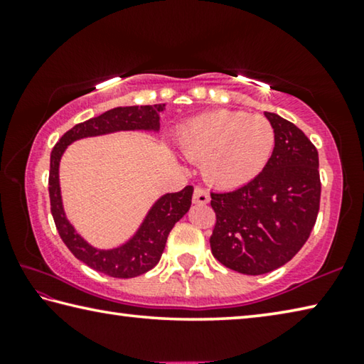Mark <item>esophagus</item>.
<instances>
[{"mask_svg": "<svg viewBox=\"0 0 364 364\" xmlns=\"http://www.w3.org/2000/svg\"><path fill=\"white\" fill-rule=\"evenodd\" d=\"M210 200V196H208L207 191L204 188H196L194 189V196H193V202L194 204H208Z\"/></svg>", "mask_w": 364, "mask_h": 364, "instance_id": "obj_1", "label": "esophagus"}]
</instances>
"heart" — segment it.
<instances>
[{
	"label": "heart",
	"mask_w": 364,
	"mask_h": 364,
	"mask_svg": "<svg viewBox=\"0 0 364 364\" xmlns=\"http://www.w3.org/2000/svg\"><path fill=\"white\" fill-rule=\"evenodd\" d=\"M183 156L204 162L202 171L218 188H239L262 173L274 149V130L263 115L218 109L188 122L176 134Z\"/></svg>",
	"instance_id": "obj_1"
}]
</instances>
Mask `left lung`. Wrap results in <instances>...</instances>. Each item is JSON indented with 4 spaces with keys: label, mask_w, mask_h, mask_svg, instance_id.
I'll use <instances>...</instances> for the list:
<instances>
[{
    "label": "left lung",
    "mask_w": 364,
    "mask_h": 364,
    "mask_svg": "<svg viewBox=\"0 0 364 364\" xmlns=\"http://www.w3.org/2000/svg\"><path fill=\"white\" fill-rule=\"evenodd\" d=\"M264 117L274 130V149L262 173L241 188L210 194L217 213L213 257L252 276L282 267L304 247L321 196L316 147L278 114Z\"/></svg>",
    "instance_id": "8db88e82"
}]
</instances>
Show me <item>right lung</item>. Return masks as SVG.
<instances>
[{"label":"right lung","mask_w":364,"mask_h":364,"mask_svg":"<svg viewBox=\"0 0 364 364\" xmlns=\"http://www.w3.org/2000/svg\"><path fill=\"white\" fill-rule=\"evenodd\" d=\"M164 110L165 104L110 109L100 117L73 127L59 139L51 152L49 199H51V213L59 236L80 262L112 278H134L156 267L162 257L171 228L189 212L194 189L193 186H186L180 193L162 194L149 207L136 231L127 241L107 249L96 247L86 241L67 218L59 180L60 159L67 147L83 138H95L119 132L159 133L160 112Z\"/></svg>","instance_id":"1"}]
</instances>
